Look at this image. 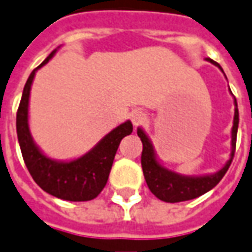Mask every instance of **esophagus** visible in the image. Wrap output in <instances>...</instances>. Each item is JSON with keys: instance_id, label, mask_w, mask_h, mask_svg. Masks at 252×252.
<instances>
[{"instance_id": "34e87169", "label": "esophagus", "mask_w": 252, "mask_h": 252, "mask_svg": "<svg viewBox=\"0 0 252 252\" xmlns=\"http://www.w3.org/2000/svg\"><path fill=\"white\" fill-rule=\"evenodd\" d=\"M130 118H131V122H133V125H134L136 127L141 126L143 123L146 122V119H147L146 115L143 114L141 111H134V112H131Z\"/></svg>"}]
</instances>
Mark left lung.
<instances>
[{"label": "left lung", "instance_id": "obj_1", "mask_svg": "<svg viewBox=\"0 0 252 252\" xmlns=\"http://www.w3.org/2000/svg\"><path fill=\"white\" fill-rule=\"evenodd\" d=\"M214 65L219 63L215 61L209 59ZM222 69V67H220ZM236 101V98H234ZM237 127H239V109H237V102H236V112H234V123L232 129V157L227 161L222 169L215 175L211 176H201V177H186L180 176L175 172L162 168L155 159L154 150L150 140L146 136V133L141 129L137 130V134L141 143H143V153H141V166H143V173L146 177L147 186L151 190V193L165 202H180V201L194 200L200 197L202 194L209 191L222 180V177L226 175L229 169L230 163L234 157L236 151V140H237Z\"/></svg>", "mask_w": 252, "mask_h": 252}]
</instances>
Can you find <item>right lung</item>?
Instances as JSON below:
<instances>
[{"label":"right lung","mask_w":252,"mask_h":252,"mask_svg":"<svg viewBox=\"0 0 252 252\" xmlns=\"http://www.w3.org/2000/svg\"><path fill=\"white\" fill-rule=\"evenodd\" d=\"M52 51L40 66L30 73L25 84L19 108L16 112V133L26 168L44 191L66 201H90L95 198L108 182L115 154L122 138L133 131L131 122H125L99 141L90 153L72 162H57L47 158L33 143L28 125V106L30 87L38 67L45 65Z\"/></svg>","instance_id":"obj_1"}]
</instances>
